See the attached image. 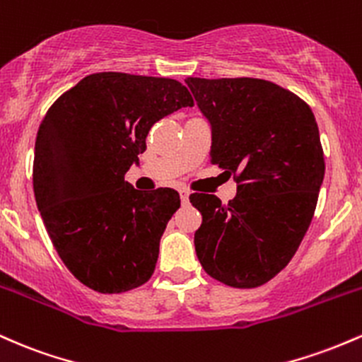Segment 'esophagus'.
Masks as SVG:
<instances>
[{
	"instance_id": "obj_1",
	"label": "esophagus",
	"mask_w": 362,
	"mask_h": 362,
	"mask_svg": "<svg viewBox=\"0 0 362 362\" xmlns=\"http://www.w3.org/2000/svg\"><path fill=\"white\" fill-rule=\"evenodd\" d=\"M180 194H181V202H182V205H186V203L189 202V192H188V189H181Z\"/></svg>"
}]
</instances>
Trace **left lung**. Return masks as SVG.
Wrapping results in <instances>:
<instances>
[{
    "mask_svg": "<svg viewBox=\"0 0 362 362\" xmlns=\"http://www.w3.org/2000/svg\"><path fill=\"white\" fill-rule=\"evenodd\" d=\"M186 85L212 124L210 162L238 182L227 205L215 194L189 197L202 214L197 257L226 286H263L286 269L315 215L325 176L315 115L269 80L188 76Z\"/></svg>",
    "mask_w": 362,
    "mask_h": 362,
    "instance_id": "obj_1",
    "label": "left lung"
}]
</instances>
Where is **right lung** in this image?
Returning <instances> with one entry per match:
<instances>
[{
	"instance_id": "right-lung-1",
	"label": "right lung",
	"mask_w": 362,
	"mask_h": 362,
	"mask_svg": "<svg viewBox=\"0 0 362 362\" xmlns=\"http://www.w3.org/2000/svg\"><path fill=\"white\" fill-rule=\"evenodd\" d=\"M193 104L177 80L104 71L47 109L35 138V202L59 258L88 289L121 294L152 277L180 193L138 192L124 174L150 128Z\"/></svg>"
}]
</instances>
